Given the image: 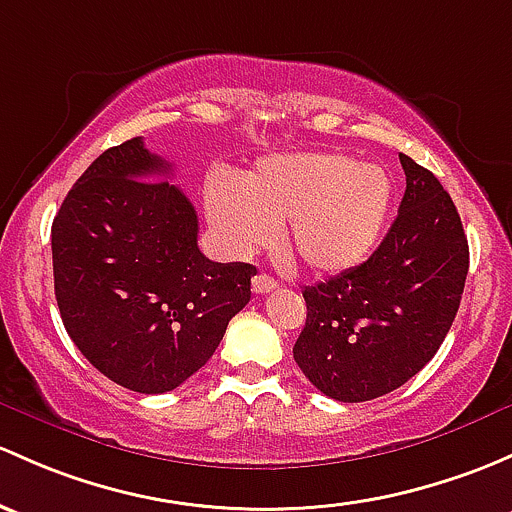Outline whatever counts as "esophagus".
<instances>
[{
    "instance_id": "obj_1",
    "label": "esophagus",
    "mask_w": 512,
    "mask_h": 512,
    "mask_svg": "<svg viewBox=\"0 0 512 512\" xmlns=\"http://www.w3.org/2000/svg\"><path fill=\"white\" fill-rule=\"evenodd\" d=\"M277 289V279H272L270 274H255L252 277V292L255 294H267Z\"/></svg>"
}]
</instances>
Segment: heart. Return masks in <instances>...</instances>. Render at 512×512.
<instances>
[{
    "mask_svg": "<svg viewBox=\"0 0 512 512\" xmlns=\"http://www.w3.org/2000/svg\"><path fill=\"white\" fill-rule=\"evenodd\" d=\"M392 206V181L378 164L338 152L279 154L257 161L242 184L213 174L206 215L233 252L267 245L284 228V247L314 272H343L378 245Z\"/></svg>",
    "mask_w": 512,
    "mask_h": 512,
    "instance_id": "b5f03b06",
    "label": "heart"
}]
</instances>
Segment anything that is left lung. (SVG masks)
Wrapping results in <instances>:
<instances>
[{
	"label": "left lung",
	"instance_id": "left-lung-1",
	"mask_svg": "<svg viewBox=\"0 0 512 512\" xmlns=\"http://www.w3.org/2000/svg\"><path fill=\"white\" fill-rule=\"evenodd\" d=\"M407 188L378 250L328 282L304 287L306 324L294 360L338 402L387 395L417 375L459 311L469 242L437 176L400 154Z\"/></svg>",
	"mask_w": 512,
	"mask_h": 512
}]
</instances>
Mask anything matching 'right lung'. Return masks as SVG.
I'll return each mask as SVG.
<instances>
[{"instance_id":"add662e5","label":"right lung","mask_w":512,"mask_h":512,"mask_svg":"<svg viewBox=\"0 0 512 512\" xmlns=\"http://www.w3.org/2000/svg\"><path fill=\"white\" fill-rule=\"evenodd\" d=\"M142 137L102 152L53 218V287L78 351L112 383L159 395L208 363L250 301L247 262L198 250V215Z\"/></svg>"}]
</instances>
